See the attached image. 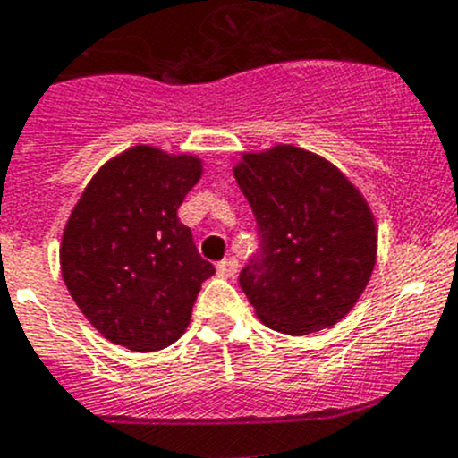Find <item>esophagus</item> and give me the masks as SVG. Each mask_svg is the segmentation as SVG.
<instances>
[{
  "mask_svg": "<svg viewBox=\"0 0 458 458\" xmlns=\"http://www.w3.org/2000/svg\"><path fill=\"white\" fill-rule=\"evenodd\" d=\"M237 270H239V261L233 259V257H230V259L219 261V266H216V273H219L221 277H234Z\"/></svg>",
  "mask_w": 458,
  "mask_h": 458,
  "instance_id": "obj_1",
  "label": "esophagus"
}]
</instances>
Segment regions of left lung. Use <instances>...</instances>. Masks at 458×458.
Listing matches in <instances>:
<instances>
[{"instance_id": "left-lung-1", "label": "left lung", "mask_w": 458, "mask_h": 458, "mask_svg": "<svg viewBox=\"0 0 458 458\" xmlns=\"http://www.w3.org/2000/svg\"><path fill=\"white\" fill-rule=\"evenodd\" d=\"M234 179L252 208L259 255L239 275L257 318L286 335L340 322L369 284L374 212L333 163L295 145L243 152Z\"/></svg>"}]
</instances>
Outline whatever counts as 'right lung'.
<instances>
[{"label":"right lung","mask_w":458,"mask_h":458,"mask_svg":"<svg viewBox=\"0 0 458 458\" xmlns=\"http://www.w3.org/2000/svg\"><path fill=\"white\" fill-rule=\"evenodd\" d=\"M203 161L134 145L93 174L60 243L62 279L84 318L109 342L149 353L188 328L215 266L176 216Z\"/></svg>","instance_id":"add662e5"}]
</instances>
